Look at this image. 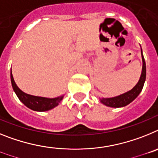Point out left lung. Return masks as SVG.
Returning a JSON list of instances; mask_svg holds the SVG:
<instances>
[{"label": "left lung", "instance_id": "left-lung-1", "mask_svg": "<svg viewBox=\"0 0 158 158\" xmlns=\"http://www.w3.org/2000/svg\"><path fill=\"white\" fill-rule=\"evenodd\" d=\"M141 54H142V73H141L139 81L135 85V87L132 89H131V90H129L128 92H127V93H124L121 95H118V96H114V97L100 98V103L110 107H122L128 105L130 103H131L134 100L137 98V96H139V93L142 92L146 77V62H145L144 56H143V54H142V48H141Z\"/></svg>", "mask_w": 158, "mask_h": 158}]
</instances>
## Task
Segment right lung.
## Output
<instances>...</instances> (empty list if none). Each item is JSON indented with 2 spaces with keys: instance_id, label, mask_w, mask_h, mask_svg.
Listing matches in <instances>:
<instances>
[{
  "instance_id": "right-lung-1",
  "label": "right lung",
  "mask_w": 158,
  "mask_h": 158,
  "mask_svg": "<svg viewBox=\"0 0 158 158\" xmlns=\"http://www.w3.org/2000/svg\"><path fill=\"white\" fill-rule=\"evenodd\" d=\"M11 83H12V89L16 94L19 100L30 109L36 111H47L53 109L54 107H57L59 103L62 100L64 95L54 97V98H48V97H43V96H36L32 95L27 94L23 93L21 89L16 85V82L14 81L13 76L12 73V69L10 73Z\"/></svg>"
}]
</instances>
